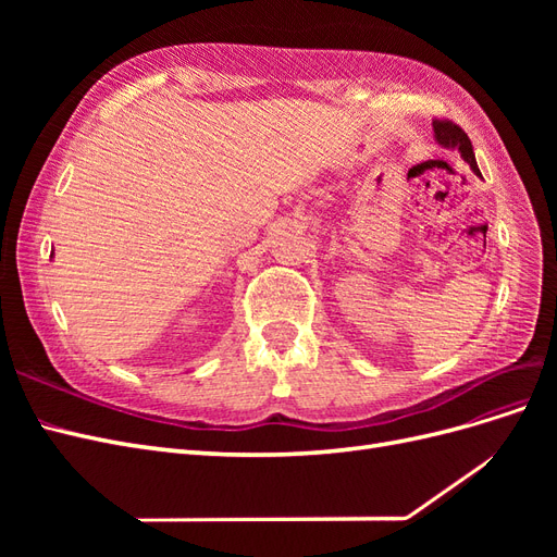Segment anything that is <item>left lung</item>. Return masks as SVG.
Here are the masks:
<instances>
[{
    "label": "left lung",
    "instance_id": "1",
    "mask_svg": "<svg viewBox=\"0 0 557 557\" xmlns=\"http://www.w3.org/2000/svg\"><path fill=\"white\" fill-rule=\"evenodd\" d=\"M432 127H434L436 141H440V144L446 146V148H458L460 156L469 162L471 170H474L476 174H481V172H479V164H476V158H474V148H471L469 137H467L465 129H462L458 123L448 121V117H434Z\"/></svg>",
    "mask_w": 557,
    "mask_h": 557
}]
</instances>
